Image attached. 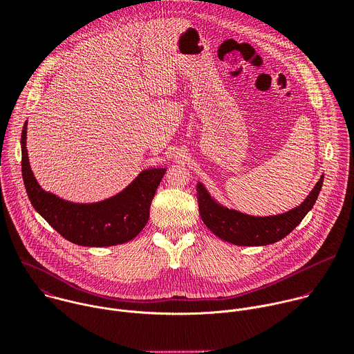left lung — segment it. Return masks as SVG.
I'll return each mask as SVG.
<instances>
[{
	"instance_id": "8db88e82",
	"label": "left lung",
	"mask_w": 354,
	"mask_h": 354,
	"mask_svg": "<svg viewBox=\"0 0 354 354\" xmlns=\"http://www.w3.org/2000/svg\"><path fill=\"white\" fill-rule=\"evenodd\" d=\"M324 183V175L302 203L286 213L276 216H249L228 209L209 193L201 182H197V203L200 217L206 227L223 241L239 246H262L280 241L288 235L314 207Z\"/></svg>"
}]
</instances>
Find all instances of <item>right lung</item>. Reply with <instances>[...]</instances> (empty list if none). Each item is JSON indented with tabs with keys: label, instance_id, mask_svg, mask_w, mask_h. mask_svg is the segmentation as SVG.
Instances as JSON below:
<instances>
[{
	"label": "right lung",
	"instance_id": "right-lung-1",
	"mask_svg": "<svg viewBox=\"0 0 354 354\" xmlns=\"http://www.w3.org/2000/svg\"><path fill=\"white\" fill-rule=\"evenodd\" d=\"M25 122L21 136L22 178L35 210L67 241L81 246H112L136 238L145 227L149 206L165 168H148L115 196L95 203H74L37 183L28 157Z\"/></svg>",
	"mask_w": 354,
	"mask_h": 354
}]
</instances>
